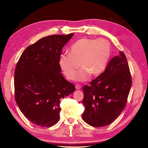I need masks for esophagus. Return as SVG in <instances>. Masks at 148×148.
<instances>
[{
	"mask_svg": "<svg viewBox=\"0 0 148 148\" xmlns=\"http://www.w3.org/2000/svg\"><path fill=\"white\" fill-rule=\"evenodd\" d=\"M81 88H82L81 85L79 84H77L75 85V88L77 89H81Z\"/></svg>",
	"mask_w": 148,
	"mask_h": 148,
	"instance_id": "obj_1",
	"label": "esophagus"
}]
</instances>
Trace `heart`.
<instances>
[{"mask_svg": "<svg viewBox=\"0 0 148 148\" xmlns=\"http://www.w3.org/2000/svg\"><path fill=\"white\" fill-rule=\"evenodd\" d=\"M112 47L106 39L83 38L71 46L69 53L62 54L59 60V66L65 77L70 80L86 82L91 75L97 76L106 68L110 59ZM80 65H79V64Z\"/></svg>", "mask_w": 148, "mask_h": 148, "instance_id": "obj_1", "label": "heart"}]
</instances>
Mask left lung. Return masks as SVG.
<instances>
[{"instance_id":"8db88e82","label":"left lung","mask_w":148,"mask_h":148,"mask_svg":"<svg viewBox=\"0 0 148 148\" xmlns=\"http://www.w3.org/2000/svg\"><path fill=\"white\" fill-rule=\"evenodd\" d=\"M112 59L105 71L83 88L82 118L92 127L112 123L125 108L132 86V77L123 52Z\"/></svg>"}]
</instances>
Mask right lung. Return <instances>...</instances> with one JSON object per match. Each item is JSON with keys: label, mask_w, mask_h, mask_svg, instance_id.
I'll list each match as a JSON object with an SVG mask.
<instances>
[{"label": "right lung", "mask_w": 148, "mask_h": 148, "mask_svg": "<svg viewBox=\"0 0 148 148\" xmlns=\"http://www.w3.org/2000/svg\"><path fill=\"white\" fill-rule=\"evenodd\" d=\"M74 33L42 38L22 53L15 70V98L30 122L51 127L60 120V99L75 90L61 73L59 60Z\"/></svg>", "instance_id": "right-lung-1"}]
</instances>
